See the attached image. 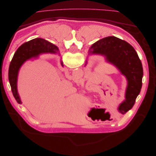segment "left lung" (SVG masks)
<instances>
[{
	"mask_svg": "<svg viewBox=\"0 0 156 156\" xmlns=\"http://www.w3.org/2000/svg\"><path fill=\"white\" fill-rule=\"evenodd\" d=\"M92 54L104 56L107 62L114 64L126 77V99L118 108L120 114H126L133 107L142 87L143 69L137 53L126 41L108 36L97 41L90 47L89 55Z\"/></svg>",
	"mask_w": 156,
	"mask_h": 156,
	"instance_id": "8db88e82",
	"label": "left lung"
}]
</instances>
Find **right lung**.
<instances>
[{
    "instance_id": "add662e5",
    "label": "right lung",
    "mask_w": 156,
    "mask_h": 156,
    "mask_svg": "<svg viewBox=\"0 0 156 156\" xmlns=\"http://www.w3.org/2000/svg\"><path fill=\"white\" fill-rule=\"evenodd\" d=\"M58 49L56 45L42 38L33 39L23 44L18 48L11 61L8 71V79L13 95L18 103H21L17 88L18 72L26 60L36 58L40 53H57ZM63 66V63L61 62Z\"/></svg>"
}]
</instances>
